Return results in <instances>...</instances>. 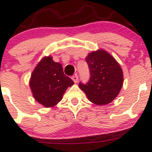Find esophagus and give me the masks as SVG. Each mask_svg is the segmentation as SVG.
Here are the masks:
<instances>
[{
	"instance_id": "1",
	"label": "esophagus",
	"mask_w": 152,
	"mask_h": 152,
	"mask_svg": "<svg viewBox=\"0 0 152 152\" xmlns=\"http://www.w3.org/2000/svg\"><path fill=\"white\" fill-rule=\"evenodd\" d=\"M71 79H73V81L75 83H77L78 80H79V76H78V75H74V76H72Z\"/></svg>"
}]
</instances>
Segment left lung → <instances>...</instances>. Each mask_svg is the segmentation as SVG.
<instances>
[{"mask_svg":"<svg viewBox=\"0 0 152 152\" xmlns=\"http://www.w3.org/2000/svg\"><path fill=\"white\" fill-rule=\"evenodd\" d=\"M90 70V79L79 86L89 100L98 105L110 103L118 95L124 78L121 67L104 50L92 52L85 59Z\"/></svg>","mask_w":152,"mask_h":152,"instance_id":"obj_1","label":"left lung"}]
</instances>
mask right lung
<instances>
[{"instance_id": "obj_1", "label": "right lung", "mask_w": 152, "mask_h": 152, "mask_svg": "<svg viewBox=\"0 0 152 152\" xmlns=\"http://www.w3.org/2000/svg\"><path fill=\"white\" fill-rule=\"evenodd\" d=\"M74 84L64 74L62 66L50 56L44 57L33 71L30 87L37 102L45 107H53L62 99L68 87Z\"/></svg>"}]
</instances>
